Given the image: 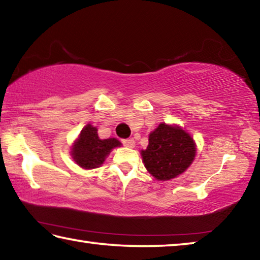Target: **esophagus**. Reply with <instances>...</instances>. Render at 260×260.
Wrapping results in <instances>:
<instances>
[{"label":"esophagus","instance_id":"esophagus-1","mask_svg":"<svg viewBox=\"0 0 260 260\" xmlns=\"http://www.w3.org/2000/svg\"><path fill=\"white\" fill-rule=\"evenodd\" d=\"M122 144H124L125 147L134 148L135 147V141H134V139H125V140H122Z\"/></svg>","mask_w":260,"mask_h":260}]
</instances>
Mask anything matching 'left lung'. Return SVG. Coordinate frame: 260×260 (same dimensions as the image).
<instances>
[{
	"instance_id": "8db88e82",
	"label": "left lung",
	"mask_w": 260,
	"mask_h": 260,
	"mask_svg": "<svg viewBox=\"0 0 260 260\" xmlns=\"http://www.w3.org/2000/svg\"><path fill=\"white\" fill-rule=\"evenodd\" d=\"M144 166L158 181H167L182 174L196 156V143L179 125H158L149 134L147 149L141 150Z\"/></svg>"
}]
</instances>
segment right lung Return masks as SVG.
I'll list each match as a JSON object with an SVG mask.
<instances>
[{"label":"right lung","mask_w":260,"mask_h":260,"mask_svg":"<svg viewBox=\"0 0 260 260\" xmlns=\"http://www.w3.org/2000/svg\"><path fill=\"white\" fill-rule=\"evenodd\" d=\"M121 147V142L116 138L100 139L98 128L87 124L74 141L71 147L73 160L83 170H93L100 167L112 149Z\"/></svg>","instance_id":"add662e5"}]
</instances>
